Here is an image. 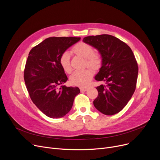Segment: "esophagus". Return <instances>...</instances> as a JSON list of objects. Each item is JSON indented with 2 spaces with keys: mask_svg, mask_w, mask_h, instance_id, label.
<instances>
[{
  "mask_svg": "<svg viewBox=\"0 0 160 160\" xmlns=\"http://www.w3.org/2000/svg\"><path fill=\"white\" fill-rule=\"evenodd\" d=\"M80 89L81 92H85V91H86L88 90V88H80Z\"/></svg>",
  "mask_w": 160,
  "mask_h": 160,
  "instance_id": "34e87169",
  "label": "esophagus"
}]
</instances>
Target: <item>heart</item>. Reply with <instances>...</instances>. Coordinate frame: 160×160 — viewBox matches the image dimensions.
<instances>
[{"instance_id": "1", "label": "heart", "mask_w": 160, "mask_h": 160, "mask_svg": "<svg viewBox=\"0 0 160 160\" xmlns=\"http://www.w3.org/2000/svg\"><path fill=\"white\" fill-rule=\"evenodd\" d=\"M72 51L77 55L86 58V66L94 70H98L102 66V57L98 52H94V47L84 42H78L74 46ZM59 63L62 69L69 74L72 71L71 66V54L66 51L61 53L59 57ZM93 77L92 71L90 69L77 70L74 71L69 78L70 83L73 86L86 87L89 84Z\"/></svg>"}]
</instances>
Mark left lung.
<instances>
[{
	"label": "left lung",
	"mask_w": 160,
	"mask_h": 160,
	"mask_svg": "<svg viewBox=\"0 0 160 160\" xmlns=\"http://www.w3.org/2000/svg\"><path fill=\"white\" fill-rule=\"evenodd\" d=\"M83 40L97 48L103 60L95 80L105 83L97 87L94 107L105 115L118 113L136 89L138 66L134 53L125 42L110 35L86 37Z\"/></svg>",
	"instance_id": "left-lung-1"
}]
</instances>
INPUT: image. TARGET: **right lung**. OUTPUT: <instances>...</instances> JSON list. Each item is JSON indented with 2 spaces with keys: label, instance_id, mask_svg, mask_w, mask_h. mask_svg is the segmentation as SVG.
<instances>
[{
  "label": "right lung",
  "instance_id": "1",
  "mask_svg": "<svg viewBox=\"0 0 160 160\" xmlns=\"http://www.w3.org/2000/svg\"><path fill=\"white\" fill-rule=\"evenodd\" d=\"M80 37H49L29 52L24 78L29 97L47 116L58 118L71 109L78 88L63 85L68 77L59 63L61 53L77 43Z\"/></svg>",
  "mask_w": 160,
  "mask_h": 160
}]
</instances>
